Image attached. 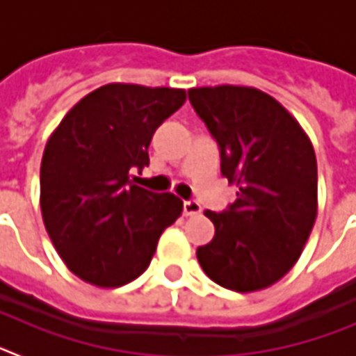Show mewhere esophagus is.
<instances>
[{
    "mask_svg": "<svg viewBox=\"0 0 356 356\" xmlns=\"http://www.w3.org/2000/svg\"><path fill=\"white\" fill-rule=\"evenodd\" d=\"M184 213L185 216H200L201 205L197 201H185L184 203Z\"/></svg>",
    "mask_w": 356,
    "mask_h": 356,
    "instance_id": "34e87169",
    "label": "esophagus"
}]
</instances>
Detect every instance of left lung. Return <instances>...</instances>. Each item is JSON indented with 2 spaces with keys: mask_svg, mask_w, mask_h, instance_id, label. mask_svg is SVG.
Masks as SVG:
<instances>
[{
  "mask_svg": "<svg viewBox=\"0 0 356 356\" xmlns=\"http://www.w3.org/2000/svg\"><path fill=\"white\" fill-rule=\"evenodd\" d=\"M219 144L221 172L237 185L222 213L207 210L216 235L197 262L221 287L254 292L284 278L317 217V162L301 124L273 96L238 85L188 89Z\"/></svg>",
  "mask_w": 356,
  "mask_h": 356,
  "instance_id": "8db88e82",
  "label": "left lung"
}]
</instances>
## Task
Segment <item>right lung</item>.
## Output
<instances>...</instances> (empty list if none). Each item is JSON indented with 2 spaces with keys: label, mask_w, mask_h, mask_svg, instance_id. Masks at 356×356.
Returning a JSON list of instances; mask_svg holds the SVG:
<instances>
[{
  "label": "right lung",
  "mask_w": 356,
  "mask_h": 356,
  "mask_svg": "<svg viewBox=\"0 0 356 356\" xmlns=\"http://www.w3.org/2000/svg\"><path fill=\"white\" fill-rule=\"evenodd\" d=\"M187 99L184 89L108 83L81 97L49 135L40 163V212L72 275L115 289L149 266L184 201L131 184L149 163L151 137Z\"/></svg>",
  "instance_id": "add662e5"
}]
</instances>
